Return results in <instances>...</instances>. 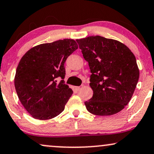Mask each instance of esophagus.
I'll use <instances>...</instances> for the list:
<instances>
[{
	"mask_svg": "<svg viewBox=\"0 0 154 154\" xmlns=\"http://www.w3.org/2000/svg\"><path fill=\"white\" fill-rule=\"evenodd\" d=\"M83 88V85H81V86H78V87H77V91H80L81 89Z\"/></svg>",
	"mask_w": 154,
	"mask_h": 154,
	"instance_id": "esophagus-1",
	"label": "esophagus"
}]
</instances>
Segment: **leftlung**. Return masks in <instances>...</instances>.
I'll list each match as a JSON object with an SVG mask.
<instances>
[{"label":"left lung","instance_id":"left-lung-1","mask_svg":"<svg viewBox=\"0 0 154 154\" xmlns=\"http://www.w3.org/2000/svg\"><path fill=\"white\" fill-rule=\"evenodd\" d=\"M77 42L92 73L93 95L85 102L87 110L98 116L119 112L130 102L138 82L134 54L123 43L98 35Z\"/></svg>","mask_w":154,"mask_h":154}]
</instances>
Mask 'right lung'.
Instances as JSON below:
<instances>
[{
    "label": "right lung",
    "mask_w": 154,
    "mask_h": 154,
    "mask_svg": "<svg viewBox=\"0 0 154 154\" xmlns=\"http://www.w3.org/2000/svg\"><path fill=\"white\" fill-rule=\"evenodd\" d=\"M78 48L75 40L64 39L37 45L19 61L14 85L19 99L35 119H52L61 114L73 91L65 84L64 63ZM62 80L57 82V79Z\"/></svg>",
    "instance_id": "1"
}]
</instances>
